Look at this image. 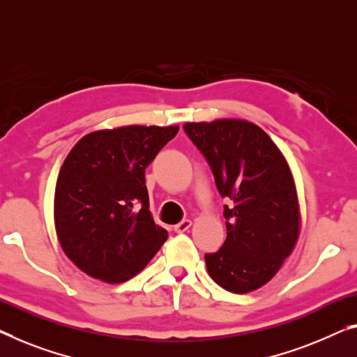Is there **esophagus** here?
<instances>
[{
	"mask_svg": "<svg viewBox=\"0 0 357 357\" xmlns=\"http://www.w3.org/2000/svg\"><path fill=\"white\" fill-rule=\"evenodd\" d=\"M190 226H192V221H190V220H184V221H181L179 225L174 226V232H178V234L185 232V231L189 229Z\"/></svg>",
	"mask_w": 357,
	"mask_h": 357,
	"instance_id": "esophagus-1",
	"label": "esophagus"
}]
</instances>
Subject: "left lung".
Listing matches in <instances>:
<instances>
[{
  "instance_id": "obj_1",
  "label": "left lung",
  "mask_w": 357,
  "mask_h": 357,
  "mask_svg": "<svg viewBox=\"0 0 357 357\" xmlns=\"http://www.w3.org/2000/svg\"><path fill=\"white\" fill-rule=\"evenodd\" d=\"M208 162L225 205L227 237L206 253L210 278L232 294H248L274 278L300 236L295 181L279 147L258 125L221 119L184 123Z\"/></svg>"
}]
</instances>
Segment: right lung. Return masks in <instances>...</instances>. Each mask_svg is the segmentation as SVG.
I'll return each instance as SVG.
<instances>
[{"instance_id": "add662e5", "label": "right lung", "mask_w": 357, "mask_h": 357, "mask_svg": "<svg viewBox=\"0 0 357 357\" xmlns=\"http://www.w3.org/2000/svg\"><path fill=\"white\" fill-rule=\"evenodd\" d=\"M179 126L130 125L83 136L56 183L54 226L68 259L109 284L135 278L168 238L149 210L146 168Z\"/></svg>"}]
</instances>
